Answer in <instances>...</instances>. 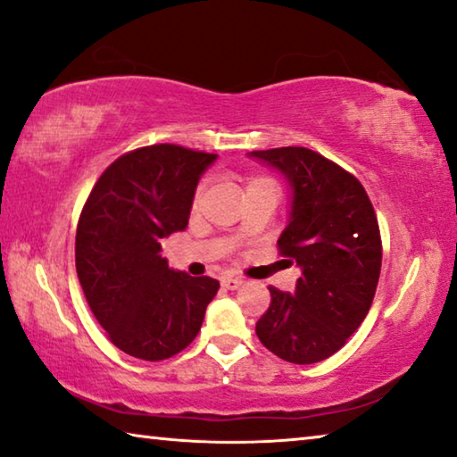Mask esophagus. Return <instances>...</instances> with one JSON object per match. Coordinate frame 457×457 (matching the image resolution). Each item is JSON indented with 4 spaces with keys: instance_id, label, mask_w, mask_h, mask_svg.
Instances as JSON below:
<instances>
[{
    "instance_id": "1",
    "label": "esophagus",
    "mask_w": 457,
    "mask_h": 457,
    "mask_svg": "<svg viewBox=\"0 0 457 457\" xmlns=\"http://www.w3.org/2000/svg\"><path fill=\"white\" fill-rule=\"evenodd\" d=\"M220 284H222V287H227V290H237V287L243 284V279H241V278L227 276V278H222V279H220Z\"/></svg>"
}]
</instances>
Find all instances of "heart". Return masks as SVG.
I'll use <instances>...</instances> for the list:
<instances>
[{"instance_id":"1","label":"heart","mask_w":457,"mask_h":457,"mask_svg":"<svg viewBox=\"0 0 457 457\" xmlns=\"http://www.w3.org/2000/svg\"><path fill=\"white\" fill-rule=\"evenodd\" d=\"M265 181H268V179H263V178H255V179H251V181H249V186H251V184H265ZM198 200H200V192L194 195V206L198 204Z\"/></svg>"}]
</instances>
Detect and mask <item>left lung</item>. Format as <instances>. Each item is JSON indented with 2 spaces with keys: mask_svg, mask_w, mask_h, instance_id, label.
Here are the masks:
<instances>
[{
  "mask_svg": "<svg viewBox=\"0 0 457 457\" xmlns=\"http://www.w3.org/2000/svg\"><path fill=\"white\" fill-rule=\"evenodd\" d=\"M249 157L290 181V222L278 249L302 270L294 294L270 286V308L255 333L286 361H322L345 345L374 300L382 268L374 206L355 175L317 151L279 146Z\"/></svg>",
  "mask_w": 457,
  "mask_h": 457,
  "instance_id": "obj_1",
  "label": "left lung"
}]
</instances>
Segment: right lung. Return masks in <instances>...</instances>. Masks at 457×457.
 Returning a JSON list of instances; mask_svg holds the SVG:
<instances>
[{"mask_svg":"<svg viewBox=\"0 0 457 457\" xmlns=\"http://www.w3.org/2000/svg\"><path fill=\"white\" fill-rule=\"evenodd\" d=\"M214 159L167 143L130 151L100 175L81 210L77 278L110 341L138 360L186 349L220 287L161 257V238L187 227L195 186Z\"/></svg>","mask_w":457,"mask_h":457,"instance_id":"right-lung-1","label":"right lung"}]
</instances>
